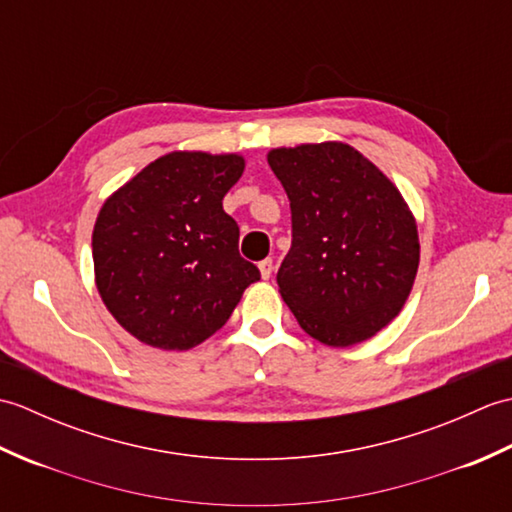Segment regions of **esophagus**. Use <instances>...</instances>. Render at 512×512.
Wrapping results in <instances>:
<instances>
[{
    "instance_id": "obj_1",
    "label": "esophagus",
    "mask_w": 512,
    "mask_h": 512,
    "mask_svg": "<svg viewBox=\"0 0 512 512\" xmlns=\"http://www.w3.org/2000/svg\"><path fill=\"white\" fill-rule=\"evenodd\" d=\"M273 268H275V262L273 259H264V262H259V273H262L264 279H270V275H273Z\"/></svg>"
}]
</instances>
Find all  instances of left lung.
Instances as JSON below:
<instances>
[{"label": "left lung", "instance_id": "1", "mask_svg": "<svg viewBox=\"0 0 512 512\" xmlns=\"http://www.w3.org/2000/svg\"><path fill=\"white\" fill-rule=\"evenodd\" d=\"M290 200L281 297L312 339L361 343L400 312L418 273V228L398 189L350 145L273 149Z\"/></svg>", "mask_w": 512, "mask_h": 512}]
</instances>
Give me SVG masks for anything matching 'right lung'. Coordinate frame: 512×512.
Instances as JSON below:
<instances>
[{"label": "right lung", "instance_id": "1", "mask_svg": "<svg viewBox=\"0 0 512 512\" xmlns=\"http://www.w3.org/2000/svg\"><path fill=\"white\" fill-rule=\"evenodd\" d=\"M242 171L233 154L173 151L103 204L92 235L96 288L138 341L195 347L262 277L239 255V226L222 209Z\"/></svg>", "mask_w": 512, "mask_h": 512}]
</instances>
